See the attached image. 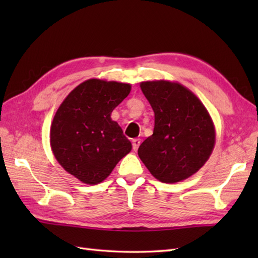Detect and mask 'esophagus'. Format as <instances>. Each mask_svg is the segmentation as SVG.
Masks as SVG:
<instances>
[{
  "label": "esophagus",
  "mask_w": 258,
  "mask_h": 258,
  "mask_svg": "<svg viewBox=\"0 0 258 258\" xmlns=\"http://www.w3.org/2000/svg\"><path fill=\"white\" fill-rule=\"evenodd\" d=\"M132 145H133V150L134 151H138L140 145H141V139H134L132 141Z\"/></svg>",
  "instance_id": "esophagus-1"
}]
</instances>
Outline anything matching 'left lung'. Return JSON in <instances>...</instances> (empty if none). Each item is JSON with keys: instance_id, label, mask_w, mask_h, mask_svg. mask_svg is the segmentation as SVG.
<instances>
[{"instance_id": "obj_1", "label": "left lung", "mask_w": 258, "mask_h": 258, "mask_svg": "<svg viewBox=\"0 0 258 258\" xmlns=\"http://www.w3.org/2000/svg\"><path fill=\"white\" fill-rule=\"evenodd\" d=\"M141 90L155 114L153 135L139 156L156 179L177 183L204 165L215 145V127L193 92L169 81L142 82Z\"/></svg>"}]
</instances>
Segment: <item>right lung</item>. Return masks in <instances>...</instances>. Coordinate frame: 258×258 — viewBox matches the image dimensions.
Instances as JSON below:
<instances>
[{
  "label": "right lung",
  "instance_id": "1",
  "mask_svg": "<svg viewBox=\"0 0 258 258\" xmlns=\"http://www.w3.org/2000/svg\"><path fill=\"white\" fill-rule=\"evenodd\" d=\"M130 92V84L91 79L76 86L56 111L50 133L53 154L82 183L103 182L132 150L120 126L111 118Z\"/></svg>",
  "mask_w": 258,
  "mask_h": 258
}]
</instances>
